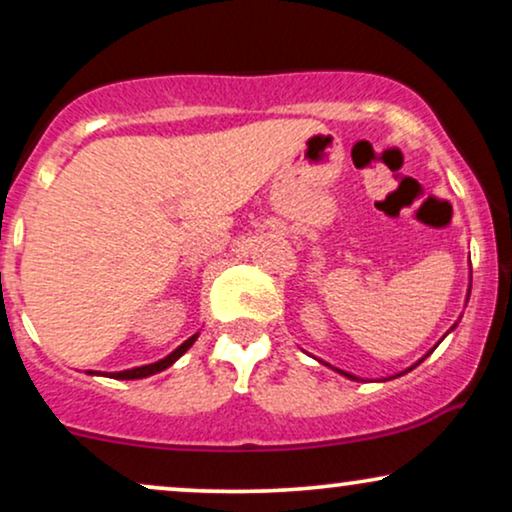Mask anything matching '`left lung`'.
Masks as SVG:
<instances>
[{
    "label": "left lung",
    "mask_w": 512,
    "mask_h": 512,
    "mask_svg": "<svg viewBox=\"0 0 512 512\" xmlns=\"http://www.w3.org/2000/svg\"><path fill=\"white\" fill-rule=\"evenodd\" d=\"M470 288H472V276H470ZM467 298H470V295H467ZM455 326H458V324H453L451 329H448V331H453ZM434 348H436V346H434ZM434 348L429 350V353H434ZM429 353H427V355H429ZM427 355H424V357H427ZM424 357H422V360H424ZM422 360H420V362H422ZM319 362H322V365H326V367H331L329 362H324V360H319ZM420 362H415V365H412V367H417V365H420ZM412 367L405 369V372H410ZM331 369H334V372H338V374H343V377H348V379H353V381H360V377H355V374H350V372H343V369H338V367H331ZM405 372H400V374H405ZM400 374H396V377H400ZM391 379H393V377H391Z\"/></svg>",
    "instance_id": "1"
}]
</instances>
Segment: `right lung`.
I'll return each instance as SVG.
<instances>
[{"instance_id": "1", "label": "right lung", "mask_w": 512, "mask_h": 512, "mask_svg": "<svg viewBox=\"0 0 512 512\" xmlns=\"http://www.w3.org/2000/svg\"><path fill=\"white\" fill-rule=\"evenodd\" d=\"M197 336L200 334H193L188 338V341H183L181 346H178L174 353H169L166 357H162V360H157V362H150V365H143V367H133V369H123V372H109V374H102V372H88V374H102V377H112V379H145V377H152V374H157V372H164L166 367H171L174 365V362L178 360V357H181L183 353H186V350L193 346V343L197 341Z\"/></svg>"}]
</instances>
